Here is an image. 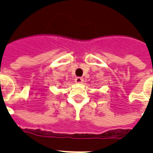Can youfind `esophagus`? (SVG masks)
Returning a JSON list of instances; mask_svg holds the SVG:
<instances>
[{
    "mask_svg": "<svg viewBox=\"0 0 153 153\" xmlns=\"http://www.w3.org/2000/svg\"><path fill=\"white\" fill-rule=\"evenodd\" d=\"M75 82L77 83V84H80V83H82L83 82V78L76 77L75 79Z\"/></svg>",
    "mask_w": 153,
    "mask_h": 153,
    "instance_id": "1",
    "label": "esophagus"
}]
</instances>
